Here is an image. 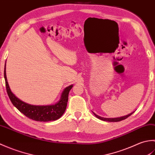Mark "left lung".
I'll use <instances>...</instances> for the list:
<instances>
[{"label": "left lung", "instance_id": "1", "mask_svg": "<svg viewBox=\"0 0 155 155\" xmlns=\"http://www.w3.org/2000/svg\"><path fill=\"white\" fill-rule=\"evenodd\" d=\"M93 114L95 115V117H97L98 118H99V119L102 120H104V121H108V122H118V121H120V120H124L126 119L127 118H128V117H130L131 114H132L134 112H133V113H130L129 114H127L126 115V116H124V117H118V118H104V117H100L98 116V115H97V114H95L94 112H93Z\"/></svg>", "mask_w": 155, "mask_h": 155}]
</instances>
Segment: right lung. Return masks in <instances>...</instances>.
Segmentation results:
<instances>
[{
	"label": "right lung",
	"instance_id": "add662e5",
	"mask_svg": "<svg viewBox=\"0 0 155 155\" xmlns=\"http://www.w3.org/2000/svg\"><path fill=\"white\" fill-rule=\"evenodd\" d=\"M4 76L6 92H7L10 100L12 104L26 117L36 121L48 122L57 120L64 114L67 105L68 93L73 85H70L64 88L61 94L60 100L55 104L47 105V106H37V105H32L25 103L20 100L12 93L11 88L9 87L7 78H6V63L5 66Z\"/></svg>",
	"mask_w": 155,
	"mask_h": 155
}]
</instances>
